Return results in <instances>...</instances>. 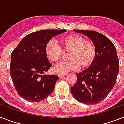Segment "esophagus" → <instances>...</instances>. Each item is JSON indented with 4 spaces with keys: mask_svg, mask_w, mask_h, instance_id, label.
<instances>
[{
    "mask_svg": "<svg viewBox=\"0 0 124 124\" xmlns=\"http://www.w3.org/2000/svg\"><path fill=\"white\" fill-rule=\"evenodd\" d=\"M58 77L60 78H63L64 77H65L66 76V74H60V75H58Z\"/></svg>",
    "mask_w": 124,
    "mask_h": 124,
    "instance_id": "esophagus-1",
    "label": "esophagus"
}]
</instances>
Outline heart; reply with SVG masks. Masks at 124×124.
<instances>
[{
	"instance_id": "obj_1",
	"label": "heart",
	"mask_w": 124,
	"mask_h": 124,
	"mask_svg": "<svg viewBox=\"0 0 124 124\" xmlns=\"http://www.w3.org/2000/svg\"><path fill=\"white\" fill-rule=\"evenodd\" d=\"M61 46L68 53V61L60 62L53 67L57 74H66L79 69L80 66L85 68L90 65L94 59L96 51L91 42L84 40L81 36L71 35L60 40ZM45 53L52 62H56L62 54V49L55 41L49 40L45 47Z\"/></svg>"
}]
</instances>
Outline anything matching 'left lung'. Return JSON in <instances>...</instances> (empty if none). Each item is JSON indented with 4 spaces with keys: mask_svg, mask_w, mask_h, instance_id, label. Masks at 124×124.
<instances>
[{
    "mask_svg": "<svg viewBox=\"0 0 124 124\" xmlns=\"http://www.w3.org/2000/svg\"><path fill=\"white\" fill-rule=\"evenodd\" d=\"M87 36L93 42L96 54L91 66L77 73V81L71 88L78 102L87 105L99 103L115 84L119 60L114 44L102 34L89 30H74Z\"/></svg>",
    "mask_w": 124,
    "mask_h": 124,
    "instance_id": "1",
    "label": "left lung"
}]
</instances>
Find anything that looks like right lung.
<instances>
[{
	"label": "right lung",
	"instance_id": "obj_1",
	"mask_svg": "<svg viewBox=\"0 0 124 124\" xmlns=\"http://www.w3.org/2000/svg\"><path fill=\"white\" fill-rule=\"evenodd\" d=\"M66 30H44L24 37L11 53L10 75L18 94L30 102H40L54 91L59 78L46 75L52 65L45 53L46 45Z\"/></svg>",
	"mask_w": 124,
	"mask_h": 124
}]
</instances>
